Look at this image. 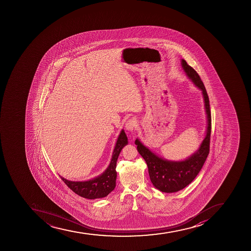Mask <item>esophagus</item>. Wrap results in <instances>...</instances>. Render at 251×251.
Instances as JSON below:
<instances>
[{
    "label": "esophagus",
    "instance_id": "obj_1",
    "mask_svg": "<svg viewBox=\"0 0 251 251\" xmlns=\"http://www.w3.org/2000/svg\"><path fill=\"white\" fill-rule=\"evenodd\" d=\"M135 126H136V120L134 118L127 120L125 124V128L127 131H133Z\"/></svg>",
    "mask_w": 251,
    "mask_h": 251
}]
</instances>
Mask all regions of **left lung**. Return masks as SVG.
I'll use <instances>...</instances> for the list:
<instances>
[{"label": "left lung", "instance_id": "8db88e82", "mask_svg": "<svg viewBox=\"0 0 251 251\" xmlns=\"http://www.w3.org/2000/svg\"><path fill=\"white\" fill-rule=\"evenodd\" d=\"M181 67L191 82L201 90L206 114L205 135L199 148L183 160H169L160 157L136 139L137 151L146 161L149 176L155 189L163 193H176L184 189L195 179L204 165L209 152L211 134V114L209 100L204 83L197 71L181 59Z\"/></svg>", "mask_w": 251, "mask_h": 251}]
</instances>
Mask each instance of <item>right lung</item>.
I'll list each match as a JSON object with an SVG mask.
<instances>
[{
	"instance_id": "1",
	"label": "right lung",
	"mask_w": 251,
	"mask_h": 251,
	"mask_svg": "<svg viewBox=\"0 0 251 251\" xmlns=\"http://www.w3.org/2000/svg\"><path fill=\"white\" fill-rule=\"evenodd\" d=\"M127 144H128L127 137L125 130L122 129L120 135L118 136L117 141L114 148L111 162L109 164L107 169L98 176L92 178L91 180H82V181L67 180L61 176L60 177L71 190L82 198L92 200L107 197L109 193H111L116 188V176H117L116 170V162H117L120 151Z\"/></svg>"
}]
</instances>
